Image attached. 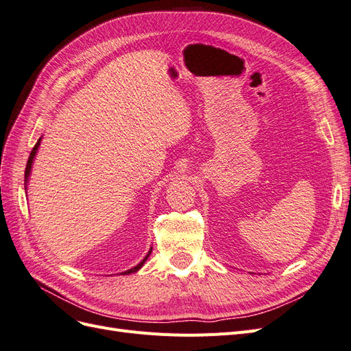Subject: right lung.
<instances>
[{"instance_id": "obj_1", "label": "right lung", "mask_w": 351, "mask_h": 351, "mask_svg": "<svg viewBox=\"0 0 351 351\" xmlns=\"http://www.w3.org/2000/svg\"><path fill=\"white\" fill-rule=\"evenodd\" d=\"M40 141H42V136L38 139L35 147H34V149H32V152H30V155H29V159H27V165H26V169H25V190H27L29 177H30V173H32V165H34V159H35V156H36V154H38V147H39V145H40ZM151 253H152V247L149 249V252H147V254L143 258V261H142L141 263H137L136 267H133L132 269H127V271H124V272H121V274H123V275H129V274H134V272L139 271V269L143 267V263L146 262V259L149 258Z\"/></svg>"}]
</instances>
